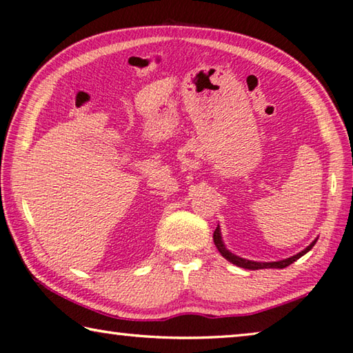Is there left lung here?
Segmentation results:
<instances>
[{
  "mask_svg": "<svg viewBox=\"0 0 353 353\" xmlns=\"http://www.w3.org/2000/svg\"><path fill=\"white\" fill-rule=\"evenodd\" d=\"M213 241H214V245L217 247V250H219V253L223 256V258L232 262V264H234V265L242 267V268H247V270H261V268H285V267H288L290 264H293L294 261H298L301 256H304L307 252H310L312 247L316 243V239H315V241L310 243L309 247L304 248L303 252H299L298 254L292 256V258H287V259H283V261H276V262H256V261H248V259L239 258V256H236L232 252H228V250L225 248V245H223V242H222L219 225H217L216 230H214Z\"/></svg>",
  "mask_w": 353,
  "mask_h": 353,
  "instance_id": "1",
  "label": "left lung"
}]
</instances>
